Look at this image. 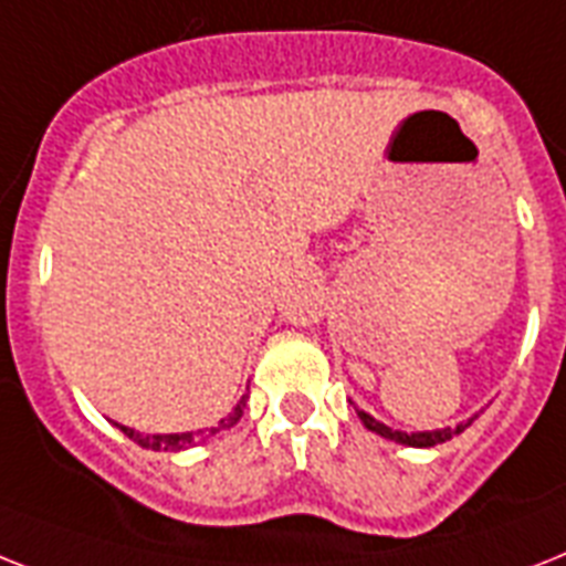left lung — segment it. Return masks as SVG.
<instances>
[{
	"label": "left lung",
	"instance_id": "left-lung-1",
	"mask_svg": "<svg viewBox=\"0 0 566 566\" xmlns=\"http://www.w3.org/2000/svg\"><path fill=\"white\" fill-rule=\"evenodd\" d=\"M357 416H360V421L369 427L371 433L384 436V439H392V442H398V444H410V448H433V444H439V442H448V439H453L457 433H462V430H465V427L474 421V418H471L468 424H457V430L444 427V430H433V433H401V430H392V427L375 421L369 412L357 410Z\"/></svg>",
	"mask_w": 566,
	"mask_h": 566
}]
</instances>
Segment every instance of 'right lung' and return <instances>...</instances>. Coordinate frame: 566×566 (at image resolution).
Masks as SVG:
<instances>
[{
  "mask_svg": "<svg viewBox=\"0 0 566 566\" xmlns=\"http://www.w3.org/2000/svg\"><path fill=\"white\" fill-rule=\"evenodd\" d=\"M243 416V401L238 403L235 410L229 412L227 418H220L218 424L209 427V430H200V433H165V436H142L136 433V430H130V427H122V433L127 436V439H133L136 444H142V448L148 450H182V448H191V444L197 442V439H209V436L214 433H223V430H229V427H235L238 421H241Z\"/></svg>",
  "mask_w": 566,
  "mask_h": 566,
  "instance_id": "obj_1",
  "label": "right lung"
}]
</instances>
